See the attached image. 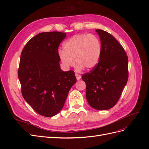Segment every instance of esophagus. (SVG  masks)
Instances as JSON below:
<instances>
[{"label": "esophagus", "instance_id": "1", "mask_svg": "<svg viewBox=\"0 0 149 149\" xmlns=\"http://www.w3.org/2000/svg\"><path fill=\"white\" fill-rule=\"evenodd\" d=\"M75 76H76V79H77V80H79L81 79V75L78 74H75Z\"/></svg>", "mask_w": 149, "mask_h": 149}]
</instances>
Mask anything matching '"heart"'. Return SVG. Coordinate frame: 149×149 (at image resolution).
Listing matches in <instances>:
<instances>
[{
    "mask_svg": "<svg viewBox=\"0 0 149 149\" xmlns=\"http://www.w3.org/2000/svg\"><path fill=\"white\" fill-rule=\"evenodd\" d=\"M101 52L102 44L97 35L82 33L67 40L63 44V50L58 51V57L66 69L73 66L75 60L79 70L83 68L91 70L98 63Z\"/></svg>",
    "mask_w": 149,
    "mask_h": 149,
    "instance_id": "b5f03b06",
    "label": "heart"
}]
</instances>
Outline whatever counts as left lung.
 <instances>
[{"mask_svg":"<svg viewBox=\"0 0 149 149\" xmlns=\"http://www.w3.org/2000/svg\"><path fill=\"white\" fill-rule=\"evenodd\" d=\"M96 31L102 44L100 60L81 78L86 85L89 104L97 110H107L116 104L127 82L128 57L111 34L100 29Z\"/></svg>","mask_w":149,"mask_h":149,"instance_id":"8db88e82","label":"left lung"}]
</instances>
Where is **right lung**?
<instances>
[{
    "instance_id": "add662e5",
    "label": "right lung",
    "mask_w": 149,
    "mask_h": 149,
    "mask_svg": "<svg viewBox=\"0 0 149 149\" xmlns=\"http://www.w3.org/2000/svg\"><path fill=\"white\" fill-rule=\"evenodd\" d=\"M66 33L49 31L31 38L22 52L18 77L26 102L38 114L52 117L60 111L76 82L73 70L63 71L58 47Z\"/></svg>"
}]
</instances>
